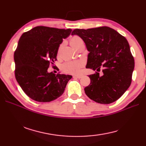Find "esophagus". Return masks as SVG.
I'll return each instance as SVG.
<instances>
[{
  "label": "esophagus",
  "instance_id": "esophagus-1",
  "mask_svg": "<svg viewBox=\"0 0 146 146\" xmlns=\"http://www.w3.org/2000/svg\"><path fill=\"white\" fill-rule=\"evenodd\" d=\"M73 77L76 78H81L82 77V75H74Z\"/></svg>",
  "mask_w": 146,
  "mask_h": 146
}]
</instances>
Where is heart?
<instances>
[{
  "instance_id": "1",
  "label": "heart",
  "mask_w": 146,
  "mask_h": 146,
  "mask_svg": "<svg viewBox=\"0 0 146 146\" xmlns=\"http://www.w3.org/2000/svg\"><path fill=\"white\" fill-rule=\"evenodd\" d=\"M70 44L74 48H76L84 42L82 39L78 36L74 35L70 38ZM59 55V50L58 51V55ZM84 66V62L81 60H74V61H68L64 63L62 66V70L64 72L71 74H77L80 72L81 68Z\"/></svg>"
}]
</instances>
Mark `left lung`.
<instances>
[{"mask_svg":"<svg viewBox=\"0 0 146 146\" xmlns=\"http://www.w3.org/2000/svg\"><path fill=\"white\" fill-rule=\"evenodd\" d=\"M84 41L88 54L86 68L100 72L89 75L91 82L84 88L86 95L95 102L109 104L122 97L131 85L134 58L124 36L107 26L75 29Z\"/></svg>","mask_w":146,"mask_h":146,"instance_id":"obj_1","label":"left lung"}]
</instances>
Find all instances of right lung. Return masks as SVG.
<instances>
[{"label":"right lung","instance_id":"add662e5","mask_svg":"<svg viewBox=\"0 0 146 146\" xmlns=\"http://www.w3.org/2000/svg\"><path fill=\"white\" fill-rule=\"evenodd\" d=\"M71 29L36 26L22 35L14 53L15 75L22 90L39 102H49L62 95L71 75L48 73L56 60L59 45Z\"/></svg>","mask_w":146,"mask_h":146}]
</instances>
